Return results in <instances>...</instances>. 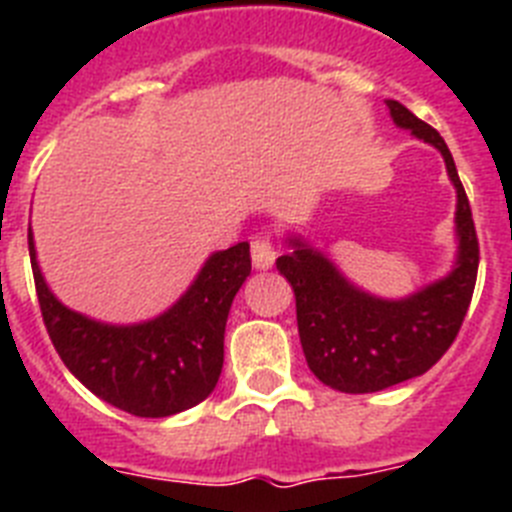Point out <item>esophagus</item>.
I'll return each mask as SVG.
<instances>
[{
    "label": "esophagus",
    "mask_w": 512,
    "mask_h": 512,
    "mask_svg": "<svg viewBox=\"0 0 512 512\" xmlns=\"http://www.w3.org/2000/svg\"><path fill=\"white\" fill-rule=\"evenodd\" d=\"M251 261L259 271H266L274 266V261H277V248H274L269 235H256V238H253Z\"/></svg>",
    "instance_id": "esophagus-1"
}]
</instances>
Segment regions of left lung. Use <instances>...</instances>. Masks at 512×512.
<instances>
[{
	"label": "left lung",
	"mask_w": 512,
	"mask_h": 512,
	"mask_svg": "<svg viewBox=\"0 0 512 512\" xmlns=\"http://www.w3.org/2000/svg\"><path fill=\"white\" fill-rule=\"evenodd\" d=\"M397 128L410 130L441 151L456 189V261L446 277L425 284L400 300H384L356 287L333 261L287 235V251L277 269L297 302V328L310 372L348 395L387 390L420 377L441 359L459 333L477 282L479 243L467 192L461 187L449 146L438 130L418 120L408 107L387 99Z\"/></svg>",
	"instance_id": "8db88e82"
}]
</instances>
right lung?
<instances>
[{
    "mask_svg": "<svg viewBox=\"0 0 512 512\" xmlns=\"http://www.w3.org/2000/svg\"><path fill=\"white\" fill-rule=\"evenodd\" d=\"M27 246L48 336L69 372L99 400L138 418H169L215 390L230 305L251 274L246 241L212 253L169 310L130 325L102 323L63 305L45 284L33 230Z\"/></svg>",
    "mask_w": 512,
    "mask_h": 512,
    "instance_id": "add662e5",
    "label": "right lung"
}]
</instances>
